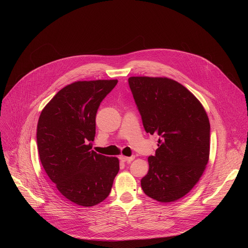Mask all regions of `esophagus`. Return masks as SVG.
I'll return each mask as SVG.
<instances>
[{
    "instance_id": "1",
    "label": "esophagus",
    "mask_w": 248,
    "mask_h": 248,
    "mask_svg": "<svg viewBox=\"0 0 248 248\" xmlns=\"http://www.w3.org/2000/svg\"><path fill=\"white\" fill-rule=\"evenodd\" d=\"M134 158H135V156H134V155H132V156H130V157H124V156H121V157H120L121 161H123V162H126V163H130L131 161H133V160H134Z\"/></svg>"
}]
</instances>
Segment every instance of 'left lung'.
Returning <instances> with one entry per match:
<instances>
[{"label":"left lung","mask_w":248,"mask_h":248,"mask_svg":"<svg viewBox=\"0 0 248 248\" xmlns=\"http://www.w3.org/2000/svg\"><path fill=\"white\" fill-rule=\"evenodd\" d=\"M128 85L145 131L158 137L141 187L159 202L178 200L192 189L208 163L207 114L196 97L172 79L132 77Z\"/></svg>","instance_id":"1"}]
</instances>
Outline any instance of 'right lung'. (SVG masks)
<instances>
[{
  "label": "right lung",
  "instance_id": "obj_1",
  "mask_svg": "<svg viewBox=\"0 0 248 248\" xmlns=\"http://www.w3.org/2000/svg\"><path fill=\"white\" fill-rule=\"evenodd\" d=\"M118 80L78 81L60 90L41 112L37 145L42 166L66 199L90 207L110 194L120 164L116 157L97 154L90 141L96 114Z\"/></svg>",
  "mask_w": 248,
  "mask_h": 248
}]
</instances>
